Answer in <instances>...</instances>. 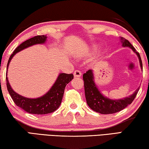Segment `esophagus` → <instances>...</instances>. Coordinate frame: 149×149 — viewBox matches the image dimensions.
<instances>
[{
    "instance_id": "esophagus-1",
    "label": "esophagus",
    "mask_w": 149,
    "mask_h": 149,
    "mask_svg": "<svg viewBox=\"0 0 149 149\" xmlns=\"http://www.w3.org/2000/svg\"><path fill=\"white\" fill-rule=\"evenodd\" d=\"M74 75L75 77H79L81 76V72L79 70H75V72L74 73Z\"/></svg>"
}]
</instances>
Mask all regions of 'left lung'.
I'll use <instances>...</instances> for the list:
<instances>
[{"label": "left lung", "mask_w": 149, "mask_h": 149, "mask_svg": "<svg viewBox=\"0 0 149 149\" xmlns=\"http://www.w3.org/2000/svg\"><path fill=\"white\" fill-rule=\"evenodd\" d=\"M120 42L123 47H130L133 50V52H135L139 60L141 69L143 70L142 60H141L139 53L136 51L135 48L128 40L121 37ZM83 79L84 81L85 94L88 106L93 110L102 114H114L124 109L133 101L139 90V88H138L134 93L129 97L119 100H112L103 96L98 89L95 84L92 70H89L86 73H85L83 75Z\"/></svg>", "instance_id": "left-lung-1"}]
</instances>
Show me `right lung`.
<instances>
[{
	"label": "right lung",
	"instance_id": "1",
	"mask_svg": "<svg viewBox=\"0 0 149 149\" xmlns=\"http://www.w3.org/2000/svg\"><path fill=\"white\" fill-rule=\"evenodd\" d=\"M46 35H37L20 44L14 50L13 53L9 58L8 64H7V70H8V67L12 58L17 52L32 45L43 44L46 42ZM6 79L7 89L16 106L30 114L41 115L52 113L58 108L62 102L65 87L68 84H69L74 79V75L72 74H64V73L60 74L56 81L49 91L42 97L36 98V99H29L14 92L8 82V77H7V72Z\"/></svg>",
	"mask_w": 149,
	"mask_h": 149
}]
</instances>
